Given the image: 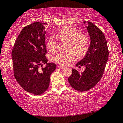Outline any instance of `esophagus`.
<instances>
[{
    "label": "esophagus",
    "instance_id": "esophagus-1",
    "mask_svg": "<svg viewBox=\"0 0 123 123\" xmlns=\"http://www.w3.org/2000/svg\"><path fill=\"white\" fill-rule=\"evenodd\" d=\"M58 68H59L60 69H63L64 68L63 67H61V66H58Z\"/></svg>",
    "mask_w": 123,
    "mask_h": 123
}]
</instances>
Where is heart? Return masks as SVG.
<instances>
[{
    "instance_id": "1",
    "label": "heart",
    "mask_w": 123,
    "mask_h": 123,
    "mask_svg": "<svg viewBox=\"0 0 123 123\" xmlns=\"http://www.w3.org/2000/svg\"><path fill=\"white\" fill-rule=\"evenodd\" d=\"M57 37L61 41L68 43V50L66 54H59L54 57V61L62 66L68 65L69 62L75 59V55L82 58L88 51L89 46V39L86 35L79 34L78 31L71 26H65L60 30ZM47 48L53 53L56 50V43L51 37L47 42Z\"/></svg>"
}]
</instances>
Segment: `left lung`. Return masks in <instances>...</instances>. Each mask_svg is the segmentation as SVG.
Instances as JSON below:
<instances>
[{
  "label": "left lung",
  "instance_id": "8db88e82",
  "mask_svg": "<svg viewBox=\"0 0 123 123\" xmlns=\"http://www.w3.org/2000/svg\"><path fill=\"white\" fill-rule=\"evenodd\" d=\"M90 38V44L85 56L76 64L80 68L85 66V71L79 73L72 68V74L68 81L73 88L79 92L88 91L99 81L106 64L109 50L106 39L98 27L90 22H83Z\"/></svg>",
  "mask_w": 123,
  "mask_h": 123
}]
</instances>
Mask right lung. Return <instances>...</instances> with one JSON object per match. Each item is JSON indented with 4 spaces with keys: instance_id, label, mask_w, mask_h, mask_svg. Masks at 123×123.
<instances>
[{
    "instance_id": "right-lung-1",
    "label": "right lung",
    "mask_w": 123,
    "mask_h": 123,
    "mask_svg": "<svg viewBox=\"0 0 123 123\" xmlns=\"http://www.w3.org/2000/svg\"><path fill=\"white\" fill-rule=\"evenodd\" d=\"M47 23L35 22L22 29L12 51L14 75L25 91L40 95L48 88L50 76L56 66L47 63L45 25ZM46 67L39 69V65Z\"/></svg>"
}]
</instances>
